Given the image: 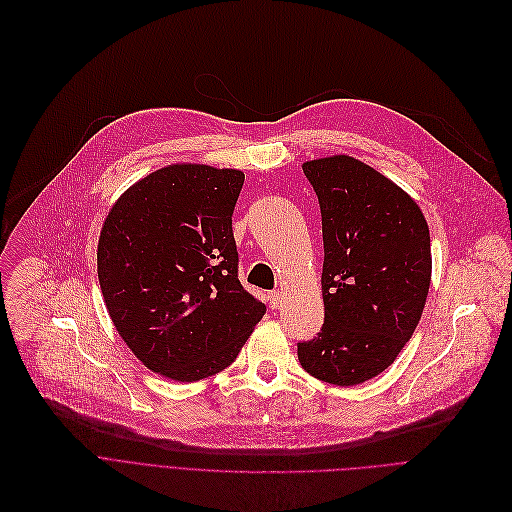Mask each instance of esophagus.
Listing matches in <instances>:
<instances>
[{
	"instance_id": "obj_1",
	"label": "esophagus",
	"mask_w": 512,
	"mask_h": 512,
	"mask_svg": "<svg viewBox=\"0 0 512 512\" xmlns=\"http://www.w3.org/2000/svg\"><path fill=\"white\" fill-rule=\"evenodd\" d=\"M281 300H283L281 291H271V294H269V306H271V308H277V306L281 304Z\"/></svg>"
}]
</instances>
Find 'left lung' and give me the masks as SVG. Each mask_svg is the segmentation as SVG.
Wrapping results in <instances>:
<instances>
[{
  "label": "left lung",
  "mask_w": 512,
  "mask_h": 512,
  "mask_svg": "<svg viewBox=\"0 0 512 512\" xmlns=\"http://www.w3.org/2000/svg\"><path fill=\"white\" fill-rule=\"evenodd\" d=\"M321 206L325 323L298 344L312 377L358 385L383 373L415 333L431 281L421 208L375 168L350 156L306 162Z\"/></svg>",
  "instance_id": "8db88e82"
}]
</instances>
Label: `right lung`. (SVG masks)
Returning a JSON list of instances; mask_svg holds the SVG:
<instances>
[{
  "label": "right lung",
  "instance_id": "1",
  "mask_svg": "<svg viewBox=\"0 0 512 512\" xmlns=\"http://www.w3.org/2000/svg\"><path fill=\"white\" fill-rule=\"evenodd\" d=\"M241 187V170L166 166L125 191L102 227L97 277L110 319L168 379L227 369L266 312L237 277Z\"/></svg>",
  "mask_w": 512,
  "mask_h": 512
}]
</instances>
